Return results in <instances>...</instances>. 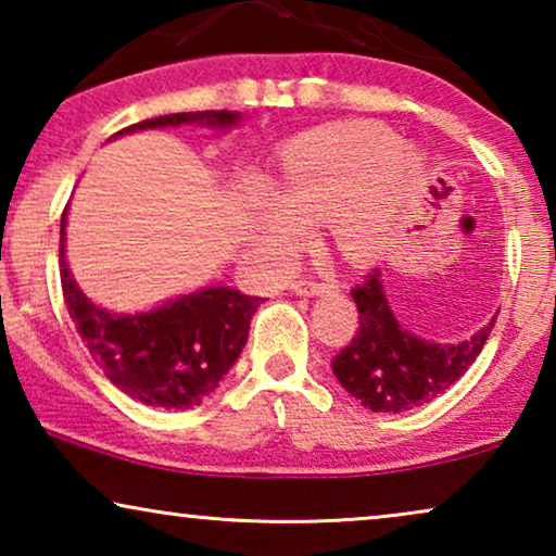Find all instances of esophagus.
<instances>
[{
	"label": "esophagus",
	"mask_w": 556,
	"mask_h": 556,
	"mask_svg": "<svg viewBox=\"0 0 556 556\" xmlns=\"http://www.w3.org/2000/svg\"><path fill=\"white\" fill-rule=\"evenodd\" d=\"M329 283H324V280H311V278H299L295 283H291V291H295L299 295H318V293H326L329 291Z\"/></svg>",
	"instance_id": "1"
}]
</instances>
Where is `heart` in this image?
Wrapping results in <instances>:
<instances>
[{
  "instance_id": "heart-1",
  "label": "heart",
  "mask_w": 556,
  "mask_h": 556,
  "mask_svg": "<svg viewBox=\"0 0 556 556\" xmlns=\"http://www.w3.org/2000/svg\"><path fill=\"white\" fill-rule=\"evenodd\" d=\"M400 149L397 136L367 124L326 126L295 139L280 164V200L265 204L273 245L293 250L308 238V223L331 217V235L349 261L377 257L417 174V159Z\"/></svg>"
}]
</instances>
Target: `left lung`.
I'll return each instance as SVG.
<instances>
[{
	"label": "left lung",
	"mask_w": 556,
	"mask_h": 556,
	"mask_svg": "<svg viewBox=\"0 0 556 556\" xmlns=\"http://www.w3.org/2000/svg\"><path fill=\"white\" fill-rule=\"evenodd\" d=\"M359 321L349 344L331 359L341 387L371 413H405L443 394L481 354L496 318L460 344L440 346L407 333L384 299L379 270L352 288Z\"/></svg>",
	"instance_id": "left-lung-1"
}]
</instances>
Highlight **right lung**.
Wrapping results in <instances>:
<instances>
[{"mask_svg":"<svg viewBox=\"0 0 556 556\" xmlns=\"http://www.w3.org/2000/svg\"><path fill=\"white\" fill-rule=\"evenodd\" d=\"M232 111H189L139 121L124 128H162L181 124L232 126ZM118 131V134H124ZM116 134V136H118ZM65 219L60 217V283L83 344L103 375L128 397L151 407L187 409L217 390L248 341L250 318L263 299L235 288H204L136 316H116L90 303L65 265Z\"/></svg>","mask_w":556,"mask_h":556,"instance_id":"obj_1","label":"right lung"}]
</instances>
